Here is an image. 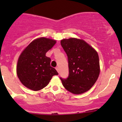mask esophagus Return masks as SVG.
<instances>
[{
    "instance_id": "1",
    "label": "esophagus",
    "mask_w": 122,
    "mask_h": 122,
    "mask_svg": "<svg viewBox=\"0 0 122 122\" xmlns=\"http://www.w3.org/2000/svg\"><path fill=\"white\" fill-rule=\"evenodd\" d=\"M56 69L57 70V72L59 73V68H58V67H56Z\"/></svg>"
}]
</instances>
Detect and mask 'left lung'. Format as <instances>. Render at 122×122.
Returning a JSON list of instances; mask_svg holds the SVG:
<instances>
[{"mask_svg": "<svg viewBox=\"0 0 122 122\" xmlns=\"http://www.w3.org/2000/svg\"><path fill=\"white\" fill-rule=\"evenodd\" d=\"M61 45L68 59L69 76L62 79L67 91L80 95L89 91L99 77L100 64L98 53L93 47L81 39H63Z\"/></svg>", "mask_w": 122, "mask_h": 122, "instance_id": "left-lung-1", "label": "left lung"}]
</instances>
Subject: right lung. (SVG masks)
Returning <instances> with one entry per match:
<instances>
[{"mask_svg":"<svg viewBox=\"0 0 122 122\" xmlns=\"http://www.w3.org/2000/svg\"><path fill=\"white\" fill-rule=\"evenodd\" d=\"M56 41L46 37L38 38L31 42L18 58L16 74L25 86L34 91L46 86L57 71L50 66L51 59L46 53Z\"/></svg>","mask_w":122,"mask_h":122,"instance_id":"add662e5","label":"right lung"}]
</instances>
